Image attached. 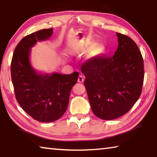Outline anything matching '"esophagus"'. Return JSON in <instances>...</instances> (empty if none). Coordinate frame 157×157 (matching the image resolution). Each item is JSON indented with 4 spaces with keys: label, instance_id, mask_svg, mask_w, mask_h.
<instances>
[{
    "label": "esophagus",
    "instance_id": "esophagus-1",
    "mask_svg": "<svg viewBox=\"0 0 157 157\" xmlns=\"http://www.w3.org/2000/svg\"><path fill=\"white\" fill-rule=\"evenodd\" d=\"M84 76H83L82 75H79L78 78V82H82L83 81H84Z\"/></svg>",
    "mask_w": 157,
    "mask_h": 157
}]
</instances>
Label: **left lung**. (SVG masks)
<instances>
[{
	"mask_svg": "<svg viewBox=\"0 0 157 157\" xmlns=\"http://www.w3.org/2000/svg\"><path fill=\"white\" fill-rule=\"evenodd\" d=\"M113 57H93L81 67L89 103L95 116L113 120L125 114L138 100L144 77V61L136 43L117 33Z\"/></svg>",
	"mask_w": 157,
	"mask_h": 157,
	"instance_id": "1",
	"label": "left lung"
}]
</instances>
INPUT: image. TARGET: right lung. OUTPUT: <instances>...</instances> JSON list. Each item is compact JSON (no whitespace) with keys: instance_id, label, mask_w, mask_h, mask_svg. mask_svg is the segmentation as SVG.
Masks as SVG:
<instances>
[{"instance_id":"right-lung-1","label":"right lung","mask_w":157,"mask_h":157,"mask_svg":"<svg viewBox=\"0 0 157 157\" xmlns=\"http://www.w3.org/2000/svg\"><path fill=\"white\" fill-rule=\"evenodd\" d=\"M53 33V28L43 29L22 38L15 47L11 64L16 100L25 113L43 123L53 122L65 113L70 91L78 77V72L43 74L32 66L31 48L37 41L49 40Z\"/></svg>"}]
</instances>
